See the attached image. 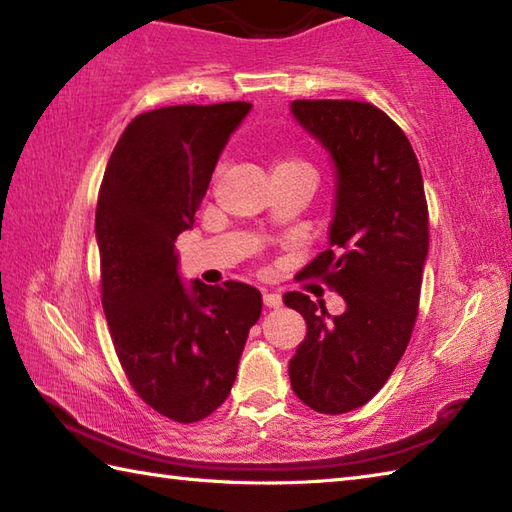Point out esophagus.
Wrapping results in <instances>:
<instances>
[{
    "mask_svg": "<svg viewBox=\"0 0 512 512\" xmlns=\"http://www.w3.org/2000/svg\"><path fill=\"white\" fill-rule=\"evenodd\" d=\"M264 303H266V308H279L281 297L275 295V292H264Z\"/></svg>",
    "mask_w": 512,
    "mask_h": 512,
    "instance_id": "obj_1",
    "label": "esophagus"
}]
</instances>
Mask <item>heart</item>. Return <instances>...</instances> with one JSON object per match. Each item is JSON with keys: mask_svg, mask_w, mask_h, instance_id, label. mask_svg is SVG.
<instances>
[{"mask_svg": "<svg viewBox=\"0 0 512 512\" xmlns=\"http://www.w3.org/2000/svg\"><path fill=\"white\" fill-rule=\"evenodd\" d=\"M292 167H308V165H306V162L297 160V158H281V160H277V165H275V169H273V171L292 169Z\"/></svg>", "mask_w": 512, "mask_h": 512, "instance_id": "obj_1", "label": "heart"}]
</instances>
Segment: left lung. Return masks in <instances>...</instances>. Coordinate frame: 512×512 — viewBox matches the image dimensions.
I'll return each mask as SVG.
<instances>
[{
  "instance_id": "1",
  "label": "left lung",
  "mask_w": 512,
  "mask_h": 512,
  "mask_svg": "<svg viewBox=\"0 0 512 512\" xmlns=\"http://www.w3.org/2000/svg\"><path fill=\"white\" fill-rule=\"evenodd\" d=\"M292 116L334 162L330 248L297 277H321L345 299L330 317L303 292L284 303L306 319L290 358L292 391L319 413L363 407L387 383L416 323L429 211L405 132L363 101H292Z\"/></svg>"
}]
</instances>
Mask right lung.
<instances>
[{
	"mask_svg": "<svg viewBox=\"0 0 512 512\" xmlns=\"http://www.w3.org/2000/svg\"><path fill=\"white\" fill-rule=\"evenodd\" d=\"M250 103L173 105L136 116L107 162L96 204L101 301L129 383L151 409L198 422L237 376L262 292L226 281L187 286L178 235L193 226L213 169Z\"/></svg>",
	"mask_w": 512,
	"mask_h": 512,
	"instance_id": "add662e5",
	"label": "right lung"
}]
</instances>
